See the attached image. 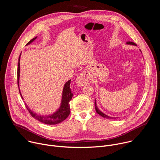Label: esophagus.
<instances>
[{
  "label": "esophagus",
  "instance_id": "esophagus-1",
  "mask_svg": "<svg viewBox=\"0 0 160 160\" xmlns=\"http://www.w3.org/2000/svg\"><path fill=\"white\" fill-rule=\"evenodd\" d=\"M89 82H90V79L88 77V74L85 72L81 73L76 80V83L80 87L83 86Z\"/></svg>",
  "mask_w": 160,
  "mask_h": 160
}]
</instances>
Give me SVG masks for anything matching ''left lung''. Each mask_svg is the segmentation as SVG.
<instances>
[{"label": "left lung", "mask_w": 160, "mask_h": 160, "mask_svg": "<svg viewBox=\"0 0 160 160\" xmlns=\"http://www.w3.org/2000/svg\"><path fill=\"white\" fill-rule=\"evenodd\" d=\"M127 44H132V45H135V46H136V43H134V42H131V41H128V42H127ZM95 111H96V112H97V114H98L100 116H101L102 117H103V118H111V117H109V116H107V115H105V114H103V112H102L100 110H98V109L97 108V103H96V102H95Z\"/></svg>", "instance_id": "1"}]
</instances>
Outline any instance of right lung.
I'll return each instance as SVG.
<instances>
[{"label":"right lung","mask_w":160,"mask_h":160,"mask_svg":"<svg viewBox=\"0 0 160 160\" xmlns=\"http://www.w3.org/2000/svg\"><path fill=\"white\" fill-rule=\"evenodd\" d=\"M37 37L32 39L31 41H29L28 43V44H29L30 43H31ZM21 56V55H20ZM20 56L19 57V62H18V87H19V76H20ZM70 82L71 80H70L69 81H68L64 86L63 90V95H62V103L60 107L59 108V109H58V111L55 112L54 114H52L51 115L49 116H38L37 114H36L35 113L32 112L28 107V105H26V108L28 109V111H29V112L30 113L31 116L34 118V119H36V120L39 121L41 122H42L44 124H49V125H55V124H59L60 122H62V121H63L64 120H65L69 116L70 113V104L69 102L71 100L72 97H73V93L71 91L70 89ZM19 93L21 95L20 90H19ZM21 97L22 98V95Z\"/></svg>","instance_id":"1"}]
</instances>
